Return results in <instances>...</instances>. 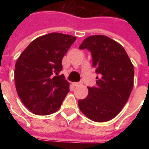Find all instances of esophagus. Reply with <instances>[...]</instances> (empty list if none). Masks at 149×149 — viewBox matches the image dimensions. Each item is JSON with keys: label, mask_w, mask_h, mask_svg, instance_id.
I'll use <instances>...</instances> for the list:
<instances>
[{"label": "esophagus", "mask_w": 149, "mask_h": 149, "mask_svg": "<svg viewBox=\"0 0 149 149\" xmlns=\"http://www.w3.org/2000/svg\"><path fill=\"white\" fill-rule=\"evenodd\" d=\"M80 84H81V82H73V83H72V85L75 86V87H77V86L80 85Z\"/></svg>", "instance_id": "34e87169"}]
</instances>
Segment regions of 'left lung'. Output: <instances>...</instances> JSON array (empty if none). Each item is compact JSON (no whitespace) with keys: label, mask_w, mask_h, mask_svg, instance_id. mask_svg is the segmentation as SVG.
I'll return each mask as SVG.
<instances>
[{"label":"left lung","mask_w":149,"mask_h":149,"mask_svg":"<svg viewBox=\"0 0 149 149\" xmlns=\"http://www.w3.org/2000/svg\"><path fill=\"white\" fill-rule=\"evenodd\" d=\"M79 49L90 51L93 66L99 74L97 86L88 87V94L79 100V108L93 121H109L118 115L129 98L133 88V65L125 49L104 35L88 37Z\"/></svg>","instance_id":"8db88e82"}]
</instances>
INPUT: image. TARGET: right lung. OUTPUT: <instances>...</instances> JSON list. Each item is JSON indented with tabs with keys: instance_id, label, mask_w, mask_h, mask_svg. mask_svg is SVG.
Instances as JSON below:
<instances>
[{
	"instance_id": "1",
	"label": "right lung",
	"mask_w": 149,
	"mask_h": 149,
	"mask_svg": "<svg viewBox=\"0 0 149 149\" xmlns=\"http://www.w3.org/2000/svg\"><path fill=\"white\" fill-rule=\"evenodd\" d=\"M76 37L52 33L35 39L17 61L14 80L18 97L30 112L49 115L60 109L69 92L62 59Z\"/></svg>"
}]
</instances>
